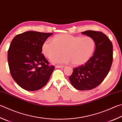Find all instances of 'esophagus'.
Segmentation results:
<instances>
[{"mask_svg":"<svg viewBox=\"0 0 122 122\" xmlns=\"http://www.w3.org/2000/svg\"><path fill=\"white\" fill-rule=\"evenodd\" d=\"M64 66H55V68H63Z\"/></svg>","mask_w":122,"mask_h":122,"instance_id":"34e87169","label":"esophagus"}]
</instances>
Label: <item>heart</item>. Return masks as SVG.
Instances as JSON below:
<instances>
[{
  "mask_svg": "<svg viewBox=\"0 0 122 122\" xmlns=\"http://www.w3.org/2000/svg\"><path fill=\"white\" fill-rule=\"evenodd\" d=\"M96 41L92 37L74 36L62 34L55 36L53 41L47 39L42 46V52L48 59L61 54L62 56L52 60L54 63H71L79 66L84 65L91 59L96 49Z\"/></svg>",
  "mask_w": 122,
  "mask_h": 122,
  "instance_id": "heart-1",
  "label": "heart"
}]
</instances>
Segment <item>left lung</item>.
Wrapping results in <instances>:
<instances>
[{
    "instance_id": "obj_1",
    "label": "left lung",
    "mask_w": 122,
    "mask_h": 122,
    "mask_svg": "<svg viewBox=\"0 0 122 122\" xmlns=\"http://www.w3.org/2000/svg\"><path fill=\"white\" fill-rule=\"evenodd\" d=\"M81 34L92 37L96 41L93 55L84 65L74 69L69 77L77 90H90L100 84L107 76L112 62V44L103 33L88 30Z\"/></svg>"
}]
</instances>
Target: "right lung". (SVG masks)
<instances>
[{
  "mask_svg": "<svg viewBox=\"0 0 122 122\" xmlns=\"http://www.w3.org/2000/svg\"><path fill=\"white\" fill-rule=\"evenodd\" d=\"M52 34L29 31L16 35L11 41L7 55L10 74L23 89L38 90L49 80L55 68L41 53L44 42Z\"/></svg>",
  "mask_w": 122,
  "mask_h": 122,
  "instance_id": "add662e5",
  "label": "right lung"
}]
</instances>
